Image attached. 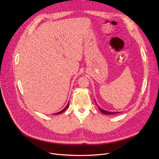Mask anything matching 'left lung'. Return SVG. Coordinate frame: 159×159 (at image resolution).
Listing matches in <instances>:
<instances>
[{
	"label": "left lung",
	"instance_id": "obj_1",
	"mask_svg": "<svg viewBox=\"0 0 159 159\" xmlns=\"http://www.w3.org/2000/svg\"><path fill=\"white\" fill-rule=\"evenodd\" d=\"M95 101V100H94ZM98 109L103 114H117V113H119V112H109V111H106L104 109H102V108H101L100 107H98Z\"/></svg>",
	"mask_w": 159,
	"mask_h": 159
}]
</instances>
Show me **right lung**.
<instances>
[{"label":"right lung","mask_w":159,"mask_h":159,"mask_svg":"<svg viewBox=\"0 0 159 159\" xmlns=\"http://www.w3.org/2000/svg\"><path fill=\"white\" fill-rule=\"evenodd\" d=\"M68 106H69V102H68V104H67V106L65 107V109H63L62 111H60V112H57V113H55V114H61V113H62V112H63L68 107Z\"/></svg>","instance_id":"right-lung-1"}]
</instances>
